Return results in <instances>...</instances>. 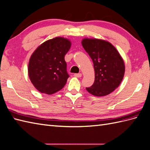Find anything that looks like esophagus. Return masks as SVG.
<instances>
[{
    "label": "esophagus",
    "mask_w": 150,
    "mask_h": 150,
    "mask_svg": "<svg viewBox=\"0 0 150 150\" xmlns=\"http://www.w3.org/2000/svg\"><path fill=\"white\" fill-rule=\"evenodd\" d=\"M74 76H75V77L80 78V77H81V76H82V74H75Z\"/></svg>",
    "instance_id": "esophagus-1"
}]
</instances>
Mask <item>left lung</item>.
<instances>
[{
    "label": "left lung",
    "mask_w": 150,
    "mask_h": 150,
    "mask_svg": "<svg viewBox=\"0 0 150 150\" xmlns=\"http://www.w3.org/2000/svg\"><path fill=\"white\" fill-rule=\"evenodd\" d=\"M84 50L91 58L95 72V82L86 90L96 96L108 95L120 86L125 74V64L116 48L108 41L84 38Z\"/></svg>",
    "instance_id": "8db88e82"
}]
</instances>
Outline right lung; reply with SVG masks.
Segmentation results:
<instances>
[{
    "instance_id": "1",
    "label": "right lung",
    "mask_w": 150,
    "mask_h": 150,
    "mask_svg": "<svg viewBox=\"0 0 150 150\" xmlns=\"http://www.w3.org/2000/svg\"><path fill=\"white\" fill-rule=\"evenodd\" d=\"M70 47L69 40L56 37L45 41L33 52L28 74L40 92L51 95L63 88L69 77L64 56Z\"/></svg>"
}]
</instances>
